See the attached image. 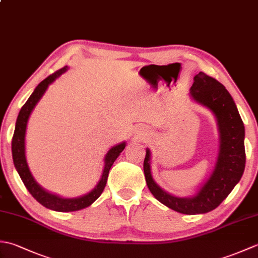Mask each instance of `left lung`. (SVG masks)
Returning <instances> with one entry per match:
<instances>
[{"mask_svg": "<svg viewBox=\"0 0 258 258\" xmlns=\"http://www.w3.org/2000/svg\"><path fill=\"white\" fill-rule=\"evenodd\" d=\"M190 95L196 102L212 109L220 128V155L211 177L194 197L178 199L165 193L153 180L149 150H146L143 166L147 187L157 201L178 213L194 215L215 210L226 199L242 177L246 155L243 120L225 86L212 76L200 72L194 78Z\"/></svg>", "mask_w": 258, "mask_h": 258, "instance_id": "left-lung-1", "label": "left lung"}]
</instances>
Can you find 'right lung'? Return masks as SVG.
<instances>
[{
	"mask_svg": "<svg viewBox=\"0 0 258 258\" xmlns=\"http://www.w3.org/2000/svg\"><path fill=\"white\" fill-rule=\"evenodd\" d=\"M67 69L68 67H64L61 70H57L56 72L48 75L45 80H43L41 83L36 86V89L32 93V95L29 97V100L26 101V103L21 108L18 119H16L15 130H14V134L12 139L13 162H14V166L16 168V171H18L20 177L22 179V182L24 183L25 187L30 191V194L34 197L40 204H42L43 206H45L47 208H51V210L58 211V212L79 211V210H82V208L90 206L93 202H95L103 193L104 188H105L108 172L109 169H111L113 163L119 155V153L125 149V143H122L112 147V149L108 151V153L105 156V166H104V171L102 174L101 180L95 186L94 189L90 191L89 194L79 197V199H72V200L61 199V197L47 193V191L41 188L40 186L36 184L34 178L32 177L25 160L24 140H25L27 119H29L30 114L33 111V108H34L37 102L40 101L42 95L44 94L47 86L50 85L52 82L57 78V76L64 73L65 71H67Z\"/></svg>",
	"mask_w": 258,
	"mask_h": 258,
	"instance_id": "right-lung-1",
	"label": "right lung"
}]
</instances>
